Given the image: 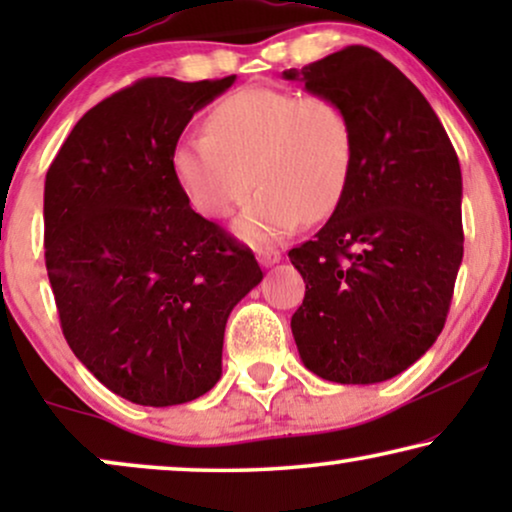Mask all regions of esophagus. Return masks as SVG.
Segmentation results:
<instances>
[{"mask_svg": "<svg viewBox=\"0 0 512 512\" xmlns=\"http://www.w3.org/2000/svg\"><path fill=\"white\" fill-rule=\"evenodd\" d=\"M256 258H258V263H261V265H265V268H268V265H275V263H279V258H282V254H279L277 249L263 247V249H258Z\"/></svg>", "mask_w": 512, "mask_h": 512, "instance_id": "1", "label": "esophagus"}]
</instances>
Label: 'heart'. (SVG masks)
Here are the masks:
<instances>
[{
	"label": "heart",
	"instance_id": "1",
	"mask_svg": "<svg viewBox=\"0 0 512 512\" xmlns=\"http://www.w3.org/2000/svg\"><path fill=\"white\" fill-rule=\"evenodd\" d=\"M354 160V125L331 95L251 86L230 93L205 118V135L181 137L172 172L207 219H226L258 191L235 233L251 244L321 221L340 205Z\"/></svg>",
	"mask_w": 512,
	"mask_h": 512
}]
</instances>
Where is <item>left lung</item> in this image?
Returning <instances> with one entry per match:
<instances>
[{"label": "left lung", "instance_id": "1", "mask_svg": "<svg viewBox=\"0 0 512 512\" xmlns=\"http://www.w3.org/2000/svg\"><path fill=\"white\" fill-rule=\"evenodd\" d=\"M284 79L340 100L354 125L340 205L289 251L305 282L293 338L328 382H384L426 354L450 312L464 256L457 151L415 83L373 48L347 46Z\"/></svg>", "mask_w": 512, "mask_h": 512}]
</instances>
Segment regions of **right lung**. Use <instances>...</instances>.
I'll return each mask as SVG.
<instances>
[{
	"instance_id": "1",
	"label": "right lung",
	"mask_w": 512,
	"mask_h": 512,
	"mask_svg": "<svg viewBox=\"0 0 512 512\" xmlns=\"http://www.w3.org/2000/svg\"><path fill=\"white\" fill-rule=\"evenodd\" d=\"M235 83L149 76L86 111L46 172V270L67 345L114 394L188 403L221 377L226 321L263 279L188 205L172 149Z\"/></svg>"
}]
</instances>
